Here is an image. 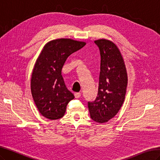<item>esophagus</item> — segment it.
Masks as SVG:
<instances>
[{
	"label": "esophagus",
	"instance_id": "1",
	"mask_svg": "<svg viewBox=\"0 0 160 160\" xmlns=\"http://www.w3.org/2000/svg\"><path fill=\"white\" fill-rule=\"evenodd\" d=\"M80 96H81V93L77 92V93H75V97L76 98H80Z\"/></svg>",
	"mask_w": 160,
	"mask_h": 160
}]
</instances>
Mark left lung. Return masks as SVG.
<instances>
[{
	"instance_id": "left-lung-1",
	"label": "left lung",
	"mask_w": 160,
	"mask_h": 160,
	"mask_svg": "<svg viewBox=\"0 0 160 160\" xmlns=\"http://www.w3.org/2000/svg\"><path fill=\"white\" fill-rule=\"evenodd\" d=\"M100 53V71L96 98L88 102L91 118L103 123L113 118L125 100L128 74L119 49L113 42L98 39L94 41Z\"/></svg>"
}]
</instances>
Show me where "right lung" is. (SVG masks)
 <instances>
[{
  "label": "right lung",
  "mask_w": 160,
  "mask_h": 160,
  "mask_svg": "<svg viewBox=\"0 0 160 160\" xmlns=\"http://www.w3.org/2000/svg\"><path fill=\"white\" fill-rule=\"evenodd\" d=\"M86 45L71 38H58L46 43L35 62L31 76V93L40 113L55 120L64 115L75 96L67 88L62 68L68 57Z\"/></svg>",
  "instance_id": "right-lung-1"
}]
</instances>
